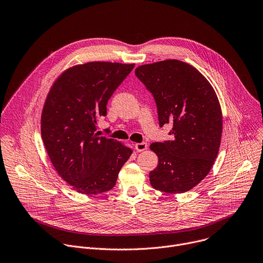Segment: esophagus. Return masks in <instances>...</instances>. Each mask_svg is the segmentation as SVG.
Instances as JSON below:
<instances>
[{
	"mask_svg": "<svg viewBox=\"0 0 263 263\" xmlns=\"http://www.w3.org/2000/svg\"><path fill=\"white\" fill-rule=\"evenodd\" d=\"M135 147H136V149L138 152H143V151H145L147 148V144L145 142H141V143H137L135 145Z\"/></svg>",
	"mask_w": 263,
	"mask_h": 263,
	"instance_id": "34e87169",
	"label": "esophagus"
}]
</instances>
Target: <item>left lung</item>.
Masks as SVG:
<instances>
[{
    "mask_svg": "<svg viewBox=\"0 0 263 263\" xmlns=\"http://www.w3.org/2000/svg\"><path fill=\"white\" fill-rule=\"evenodd\" d=\"M135 74L155 99L159 126L172 125V140L151 144L159 159L151 184L185 193L206 177L218 155L222 114L216 92L201 72L179 60L139 66Z\"/></svg>",
    "mask_w": 263,
    "mask_h": 263,
    "instance_id": "obj_1",
    "label": "left lung"
}]
</instances>
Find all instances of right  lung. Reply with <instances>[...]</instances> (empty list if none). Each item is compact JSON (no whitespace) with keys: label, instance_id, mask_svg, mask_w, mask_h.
Listing matches in <instances>:
<instances>
[{"label":"right lung","instance_id":"obj_1","mask_svg":"<svg viewBox=\"0 0 263 263\" xmlns=\"http://www.w3.org/2000/svg\"><path fill=\"white\" fill-rule=\"evenodd\" d=\"M135 64L89 62L60 76L46 98L42 139L59 176L81 194L111 190L132 155L119 141L99 137L97 122Z\"/></svg>","mask_w":263,"mask_h":263}]
</instances>
